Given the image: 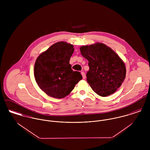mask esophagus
<instances>
[{
	"instance_id": "1",
	"label": "esophagus",
	"mask_w": 150,
	"mask_h": 150,
	"mask_svg": "<svg viewBox=\"0 0 150 150\" xmlns=\"http://www.w3.org/2000/svg\"><path fill=\"white\" fill-rule=\"evenodd\" d=\"M81 75L83 76V79H85L86 78V74H85V73H84V72H83V71H82V72H81Z\"/></svg>"
}]
</instances>
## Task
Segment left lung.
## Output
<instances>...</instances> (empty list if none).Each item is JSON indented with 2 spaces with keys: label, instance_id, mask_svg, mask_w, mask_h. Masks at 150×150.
<instances>
[{
  "label": "left lung",
  "instance_id": "obj_1",
  "mask_svg": "<svg viewBox=\"0 0 150 150\" xmlns=\"http://www.w3.org/2000/svg\"><path fill=\"white\" fill-rule=\"evenodd\" d=\"M80 49L81 55L88 61L86 81L92 90L103 97L114 93L125 78L124 62L103 43L82 46Z\"/></svg>",
  "mask_w": 150,
  "mask_h": 150
}]
</instances>
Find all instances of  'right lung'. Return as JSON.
I'll return each mask as SVG.
<instances>
[{"label": "right lung", "instance_id": "right-lung-1", "mask_svg": "<svg viewBox=\"0 0 150 150\" xmlns=\"http://www.w3.org/2000/svg\"><path fill=\"white\" fill-rule=\"evenodd\" d=\"M73 45L64 42L55 43L37 58L34 67L36 81L48 96L61 99L68 95L83 77L71 69L70 59Z\"/></svg>", "mask_w": 150, "mask_h": 150}]
</instances>
